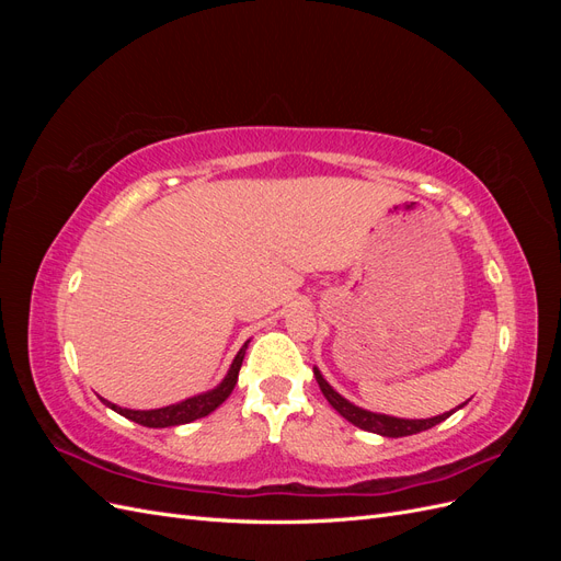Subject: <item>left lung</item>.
Instances as JSON below:
<instances>
[{"mask_svg":"<svg viewBox=\"0 0 561 561\" xmlns=\"http://www.w3.org/2000/svg\"><path fill=\"white\" fill-rule=\"evenodd\" d=\"M313 375H316V381H318V386L322 390V396L328 398V402L334 407L339 414H342L346 421H351L353 426H358V428L369 431V433L383 435V437H404V435H414V433H421V431H428V428L437 426V423H443L445 419H449L456 412V410H451V412H445V414L433 416V419H398V416L375 414V412L360 410V407H355L353 402H348L346 398L339 396L336 390L325 379H322V375H320L316 367H313ZM463 404H458V407H463Z\"/></svg>","mask_w":561,"mask_h":561,"instance_id":"1","label":"left lung"}]
</instances>
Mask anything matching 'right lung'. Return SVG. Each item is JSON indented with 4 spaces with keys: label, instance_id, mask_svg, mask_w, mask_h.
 I'll use <instances>...</instances> for the list:
<instances>
[{
    "label": "right lung",
    "instance_id": "1",
    "mask_svg": "<svg viewBox=\"0 0 561 561\" xmlns=\"http://www.w3.org/2000/svg\"><path fill=\"white\" fill-rule=\"evenodd\" d=\"M245 348H248V344H243V348L236 353V358L229 367V375L225 377V381L219 383L217 388L208 390V393H203V396L190 398V400L171 404V407H161V410H147V412L124 410V407H116L107 400H103V402L107 407H112L116 414H122V416H126L135 423H140V426H147V428H168V426H182V423H192L196 419H203V416H208L210 412H215L217 407L231 396L236 381H239V369L243 365Z\"/></svg>",
    "mask_w": 561,
    "mask_h": 561
}]
</instances>
